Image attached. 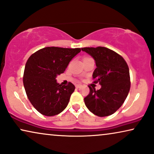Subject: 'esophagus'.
I'll use <instances>...</instances> for the list:
<instances>
[{"label": "esophagus", "mask_w": 154, "mask_h": 154, "mask_svg": "<svg viewBox=\"0 0 154 154\" xmlns=\"http://www.w3.org/2000/svg\"><path fill=\"white\" fill-rule=\"evenodd\" d=\"M81 87V85H75V88H77V89H79V88H80Z\"/></svg>", "instance_id": "1"}]
</instances>
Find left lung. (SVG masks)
<instances>
[{
	"instance_id": "left-lung-1",
	"label": "left lung",
	"mask_w": 154,
	"mask_h": 154,
	"mask_svg": "<svg viewBox=\"0 0 154 154\" xmlns=\"http://www.w3.org/2000/svg\"><path fill=\"white\" fill-rule=\"evenodd\" d=\"M95 62L92 77L101 88L89 86L90 93L84 98L85 106L94 115L108 116L115 113L125 102L130 88V71L127 63L116 52L107 48H83Z\"/></svg>"
}]
</instances>
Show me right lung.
I'll return each instance as SVG.
<instances>
[{"instance_id":"obj_1","label":"right lung","mask_w":154,"mask_h":154,"mask_svg":"<svg viewBox=\"0 0 154 154\" xmlns=\"http://www.w3.org/2000/svg\"><path fill=\"white\" fill-rule=\"evenodd\" d=\"M81 48L47 47L31 55L25 65L23 83L33 107L47 116L57 115L69 104L75 86L60 85L58 75L64 73Z\"/></svg>"}]
</instances>
